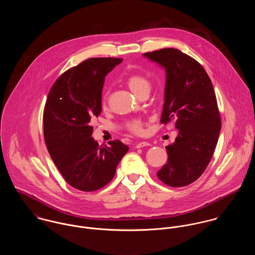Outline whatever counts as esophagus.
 <instances>
[{
    "label": "esophagus",
    "instance_id": "1",
    "mask_svg": "<svg viewBox=\"0 0 255 255\" xmlns=\"http://www.w3.org/2000/svg\"><path fill=\"white\" fill-rule=\"evenodd\" d=\"M149 144H150V143H149V142H147V141H140V142H138V143H136V144H135V147H136V148H141L142 146L149 145Z\"/></svg>",
    "mask_w": 255,
    "mask_h": 255
}]
</instances>
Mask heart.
<instances>
[{
	"mask_svg": "<svg viewBox=\"0 0 255 255\" xmlns=\"http://www.w3.org/2000/svg\"><path fill=\"white\" fill-rule=\"evenodd\" d=\"M127 85L130 88V90L136 95L139 96L142 92L145 91H149L150 90V82L148 81V79L141 75V74H132L127 78ZM107 103V98H104L103 104L106 105ZM128 129L135 133L140 135L143 132V123L141 120H133L131 122L128 123Z\"/></svg>",
	"mask_w": 255,
	"mask_h": 255,
	"instance_id": "heart-1",
	"label": "heart"
}]
</instances>
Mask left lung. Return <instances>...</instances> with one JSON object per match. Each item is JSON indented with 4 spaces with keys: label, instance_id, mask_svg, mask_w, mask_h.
Listing matches in <instances>:
<instances>
[{
    "label": "left lung",
    "instance_id": "8db88e82",
    "mask_svg": "<svg viewBox=\"0 0 255 255\" xmlns=\"http://www.w3.org/2000/svg\"><path fill=\"white\" fill-rule=\"evenodd\" d=\"M166 73L161 123L176 120L175 141L166 146L167 163L156 175L170 187L195 182L206 169L215 150L221 118L213 85L196 59L168 48L143 54Z\"/></svg>",
    "mask_w": 255,
    "mask_h": 255
}]
</instances>
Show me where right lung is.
<instances>
[{"mask_svg": "<svg viewBox=\"0 0 255 255\" xmlns=\"http://www.w3.org/2000/svg\"><path fill=\"white\" fill-rule=\"evenodd\" d=\"M122 58L94 57L65 71L52 87L44 110V137L49 153L73 188L97 191L109 184L129 149L119 140L99 145L91 121L102 113L105 77Z\"/></svg>", "mask_w": 255, "mask_h": 255, "instance_id": "right-lung-1", "label": "right lung"}]
</instances>
